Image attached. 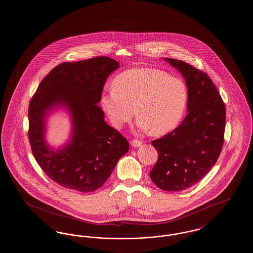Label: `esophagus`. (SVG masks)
Returning a JSON list of instances; mask_svg holds the SVG:
<instances>
[{
  "instance_id": "34e87169",
  "label": "esophagus",
  "mask_w": 253,
  "mask_h": 253,
  "mask_svg": "<svg viewBox=\"0 0 253 253\" xmlns=\"http://www.w3.org/2000/svg\"><path fill=\"white\" fill-rule=\"evenodd\" d=\"M131 147H133V148H137V147H140L142 145V141L140 140H136V139H133V140H131Z\"/></svg>"
}]
</instances>
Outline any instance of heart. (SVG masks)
<instances>
[{
  "mask_svg": "<svg viewBox=\"0 0 253 253\" xmlns=\"http://www.w3.org/2000/svg\"><path fill=\"white\" fill-rule=\"evenodd\" d=\"M114 88L101 96V108L120 129L136 111L137 127L152 134L171 131L182 120L188 90L181 78L152 68H133L114 80Z\"/></svg>",
  "mask_w": 253,
  "mask_h": 253,
  "instance_id": "obj_1",
  "label": "heart"
}]
</instances>
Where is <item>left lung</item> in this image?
Instances as JSON below:
<instances>
[{
  "instance_id": "left-lung-1",
  "label": "left lung",
  "mask_w": 253,
  "mask_h": 253,
  "mask_svg": "<svg viewBox=\"0 0 253 253\" xmlns=\"http://www.w3.org/2000/svg\"><path fill=\"white\" fill-rule=\"evenodd\" d=\"M184 78L187 115L171 132L152 142L158 160L151 179L165 191H182L211 170L222 150L226 109L210 77L183 61L165 58Z\"/></svg>"
}]
</instances>
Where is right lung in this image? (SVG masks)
Returning <instances> with one entry per match:
<instances>
[{
    "instance_id": "add662e5",
    "label": "right lung",
    "mask_w": 253,
    "mask_h": 253,
    "mask_svg": "<svg viewBox=\"0 0 253 253\" xmlns=\"http://www.w3.org/2000/svg\"><path fill=\"white\" fill-rule=\"evenodd\" d=\"M120 64L106 56L62 63L42 80L29 104V141L42 170L52 181L93 192L109 178L129 143L104 121L98 105L106 79ZM57 108L71 118L70 139L53 149L45 141L46 120Z\"/></svg>"
}]
</instances>
